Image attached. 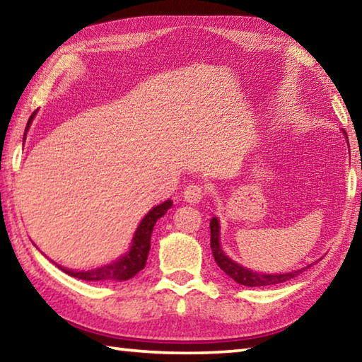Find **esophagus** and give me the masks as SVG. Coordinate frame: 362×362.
<instances>
[{"mask_svg": "<svg viewBox=\"0 0 362 362\" xmlns=\"http://www.w3.org/2000/svg\"><path fill=\"white\" fill-rule=\"evenodd\" d=\"M183 198H185L187 203L198 204L199 201L204 198V188L201 185H196V183L187 185L185 189H183Z\"/></svg>", "mask_w": 362, "mask_h": 362, "instance_id": "obj_1", "label": "esophagus"}]
</instances>
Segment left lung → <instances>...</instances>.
Returning <instances> with one entry per match:
<instances>
[{
  "instance_id": "left-lung-1",
  "label": "left lung",
  "mask_w": 362,
  "mask_h": 362,
  "mask_svg": "<svg viewBox=\"0 0 362 362\" xmlns=\"http://www.w3.org/2000/svg\"><path fill=\"white\" fill-rule=\"evenodd\" d=\"M211 249L214 254V259H216L217 265L220 269L228 274L231 279H235L238 284L243 286H249V287H260V286H273V284H279V283H286L292 278H296L297 274L305 272L306 268H310L311 265L305 267L302 269H297V272H289V273H283V274H267V273H257L249 269L246 267H241L240 263H236L235 260H231L228 255H225L222 250V246H220V225L217 217H212L211 220Z\"/></svg>"
}]
</instances>
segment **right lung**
Returning a JSON list of instances; mask_svg holds the SVG:
<instances>
[{"instance_id":"right-lung-1","label":"right lung","mask_w":362,"mask_h":362,"mask_svg":"<svg viewBox=\"0 0 362 362\" xmlns=\"http://www.w3.org/2000/svg\"><path fill=\"white\" fill-rule=\"evenodd\" d=\"M36 112L32 113L30 119L27 122L25 132L28 131L30 124L35 118ZM173 206V201L168 199L164 201L163 204H158L153 207V209L146 214V216L142 218V222L137 226L136 233H134L132 238V246L129 249V252H126L122 257H119L118 260L110 263V265H103L100 268H94L89 269V272H73V269H66L59 265V268L65 272L66 274H70L73 278L83 279V281H126L131 279L132 276L144 269L146 259H148V252H150V240H151V231L153 226L158 222V218H161L164 214L168 212L169 207Z\"/></svg>"}]
</instances>
